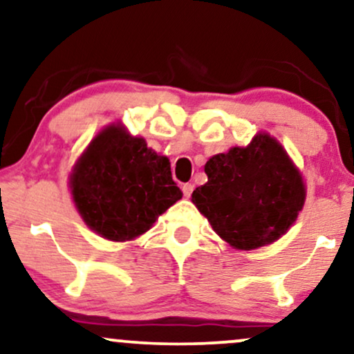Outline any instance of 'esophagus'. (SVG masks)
I'll list each match as a JSON object with an SVG mask.
<instances>
[{
    "label": "esophagus",
    "instance_id": "34e87169",
    "mask_svg": "<svg viewBox=\"0 0 354 354\" xmlns=\"http://www.w3.org/2000/svg\"><path fill=\"white\" fill-rule=\"evenodd\" d=\"M192 189H194V185H191V183H185V185L181 186V191L183 194H185V198H189L192 194Z\"/></svg>",
    "mask_w": 354,
    "mask_h": 354
}]
</instances>
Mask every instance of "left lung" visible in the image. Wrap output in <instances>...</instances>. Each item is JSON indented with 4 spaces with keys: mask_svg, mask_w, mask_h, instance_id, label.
I'll use <instances>...</instances> for the list:
<instances>
[{
    "mask_svg": "<svg viewBox=\"0 0 354 354\" xmlns=\"http://www.w3.org/2000/svg\"><path fill=\"white\" fill-rule=\"evenodd\" d=\"M204 171L207 183L192 191V204L236 250L279 240L306 203L302 174L270 133L259 132L250 145L214 155Z\"/></svg>",
    "mask_w": 354,
    "mask_h": 354,
    "instance_id": "obj_1",
    "label": "left lung"
}]
</instances>
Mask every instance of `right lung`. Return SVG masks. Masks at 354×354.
<instances>
[{
	"label": "right lung",
	"mask_w": 354,
	"mask_h": 354,
	"mask_svg": "<svg viewBox=\"0 0 354 354\" xmlns=\"http://www.w3.org/2000/svg\"><path fill=\"white\" fill-rule=\"evenodd\" d=\"M73 203L84 223L111 241L133 240L183 198L167 156L111 124L93 138L70 174Z\"/></svg>",
	"instance_id": "add662e5"
}]
</instances>
